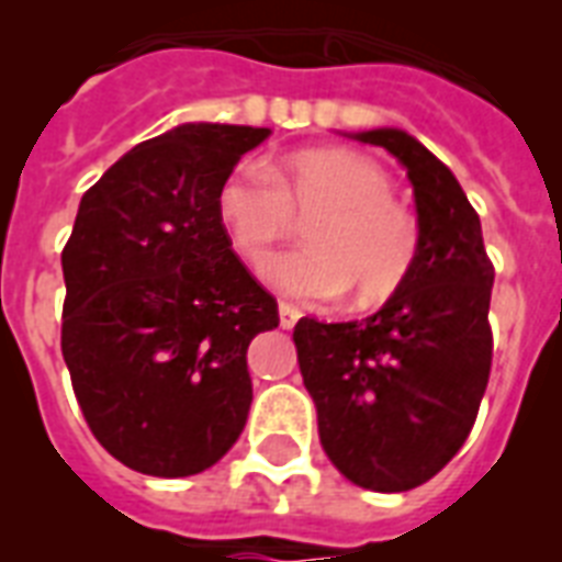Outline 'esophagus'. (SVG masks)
I'll return each instance as SVG.
<instances>
[{
  "label": "esophagus",
  "instance_id": "esophagus-1",
  "mask_svg": "<svg viewBox=\"0 0 562 562\" xmlns=\"http://www.w3.org/2000/svg\"><path fill=\"white\" fill-rule=\"evenodd\" d=\"M300 321V308L291 306V303H280V326L282 329H291V326Z\"/></svg>",
  "mask_w": 562,
  "mask_h": 562
}]
</instances>
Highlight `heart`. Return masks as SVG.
Instances as JSON below:
<instances>
[{"label": "heart", "instance_id": "heart-1", "mask_svg": "<svg viewBox=\"0 0 562 562\" xmlns=\"http://www.w3.org/2000/svg\"><path fill=\"white\" fill-rule=\"evenodd\" d=\"M306 224L303 250L268 265V282L282 294L329 303L352 291L370 306L391 297L417 259V224L393 201L391 175L364 154L347 148H306L277 166H241L224 178L215 215L229 245L259 271L273 245Z\"/></svg>", "mask_w": 562, "mask_h": 562}]
</instances>
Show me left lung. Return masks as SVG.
I'll return each instance as SVG.
<instances>
[{"mask_svg":"<svg viewBox=\"0 0 562 562\" xmlns=\"http://www.w3.org/2000/svg\"><path fill=\"white\" fill-rule=\"evenodd\" d=\"M352 139L379 145L408 171L417 259L375 315L347 324L300 317L294 347L329 461L359 487L405 493L443 470L470 437L493 361L496 271L479 212L426 145L400 127Z\"/></svg>","mask_w":562,"mask_h":562,"instance_id":"left-lung-1","label":"left lung"}]
</instances>
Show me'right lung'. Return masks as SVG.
I'll return each instance as SVG.
<instances>
[{"mask_svg":"<svg viewBox=\"0 0 562 562\" xmlns=\"http://www.w3.org/2000/svg\"><path fill=\"white\" fill-rule=\"evenodd\" d=\"M268 136L171 127L113 162L75 215L60 350L95 440L143 475L210 470L247 423V347L280 315L233 254L215 198Z\"/></svg>","mask_w":562,"mask_h":562,"instance_id":"right-lung-1","label":"right lung"}]
</instances>
